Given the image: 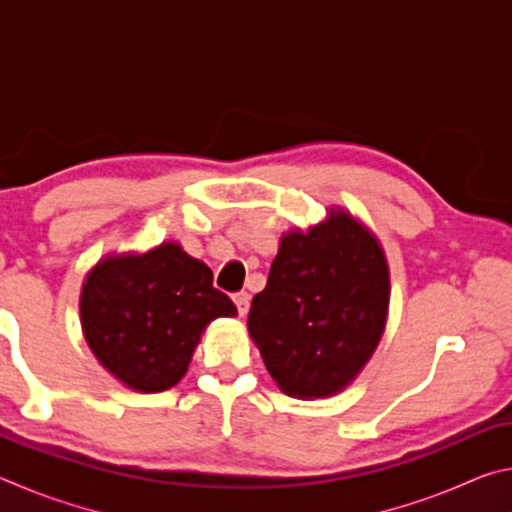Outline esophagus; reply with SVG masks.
Returning a JSON list of instances; mask_svg holds the SVG:
<instances>
[{
	"mask_svg": "<svg viewBox=\"0 0 512 512\" xmlns=\"http://www.w3.org/2000/svg\"><path fill=\"white\" fill-rule=\"evenodd\" d=\"M235 305H237L239 316H246V314H248V309H250V296H248L246 291L235 293Z\"/></svg>",
	"mask_w": 512,
	"mask_h": 512,
	"instance_id": "esophagus-1",
	"label": "esophagus"
}]
</instances>
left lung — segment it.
Listing matches in <instances>:
<instances>
[{"label": "left lung", "instance_id": "left-lung-1", "mask_svg": "<svg viewBox=\"0 0 512 512\" xmlns=\"http://www.w3.org/2000/svg\"><path fill=\"white\" fill-rule=\"evenodd\" d=\"M391 282L375 235L345 210L280 241L248 332L291 397L343 391L384 334Z\"/></svg>", "mask_w": 512, "mask_h": 512}]
</instances>
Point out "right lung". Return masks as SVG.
<instances>
[{
  "mask_svg": "<svg viewBox=\"0 0 512 512\" xmlns=\"http://www.w3.org/2000/svg\"><path fill=\"white\" fill-rule=\"evenodd\" d=\"M237 307L214 289L210 266L173 241L144 255H110L81 291L85 341L121 384L140 393L176 386L203 329Z\"/></svg>",
  "mask_w": 512,
  "mask_h": 512,
  "instance_id": "obj_1",
  "label": "right lung"
}]
</instances>
